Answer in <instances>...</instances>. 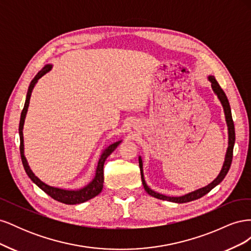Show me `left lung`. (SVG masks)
Instances as JSON below:
<instances>
[{"mask_svg":"<svg viewBox=\"0 0 251 251\" xmlns=\"http://www.w3.org/2000/svg\"><path fill=\"white\" fill-rule=\"evenodd\" d=\"M208 80L211 82V88L212 91H214L215 94L218 96L219 100L221 101L223 109H224V114H225V119H226V124H227V127H228V148H227L226 151V155H225V160L222 166V170L220 172V174L218 175V177L209 183L208 185L204 186L202 188L197 189L195 192L188 193L184 196L181 197H170V196H165L162 194H159L157 192H154L153 189H151L147 183L146 180H144V176H143V168H142V159L141 157H139V168H140V174H141V181L144 189L146 192L151 195L154 198L160 199V200H166L170 202H175V203H186V202H191L194 200H197L201 198L204 195H206L207 193H209L212 188L215 186H217L219 183H221L222 180L225 178V176L228 173L230 165H231V161H232V151H233V146H234V141H235V133H234V125H233V120H232V116H231V110H230V105H229V101L227 100V96L224 93V91L222 90V88L220 87V85L218 83V81L216 80L215 76H208Z\"/></svg>","mask_w":251,"mask_h":251,"instance_id":"8db88e82","label":"left lung"}]
</instances>
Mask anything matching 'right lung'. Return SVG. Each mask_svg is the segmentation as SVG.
Masks as SVG:
<instances>
[{"label":"right lung","instance_id":"add662e5","mask_svg":"<svg viewBox=\"0 0 251 251\" xmlns=\"http://www.w3.org/2000/svg\"><path fill=\"white\" fill-rule=\"evenodd\" d=\"M52 69V65H46L43 69L37 73L34 78L30 82V86L28 88V92L26 96V101L24 104V109L22 111L21 114V119H20V126H19V134H20V140H21V146H20V151H21V158H22V162L23 166H24L25 172L28 175V177L31 179L33 183H35L37 186H39L42 191H44L47 195H49L51 198L54 200L62 202L65 204H79L83 203L90 199L94 198L98 194H100L102 191V186H103V164L105 159H107L115 149L119 146V143L123 140H119L116 142H113L110 144L109 147L105 148L102 153L100 157V160H98L97 163V168H96V173L93 180L90 182L88 185L85 187H82L80 189H64V188H58L54 186H50L48 184L45 183L41 179L37 178L33 172L30 170V166L26 160V157L24 155V137H23V127H24V123H25V118H26V114L28 111L29 107V101H30V97H31L32 90L35 86V83L37 82L42 76H44L45 74L49 72Z\"/></svg>","mask_w":251,"mask_h":251}]
</instances>
